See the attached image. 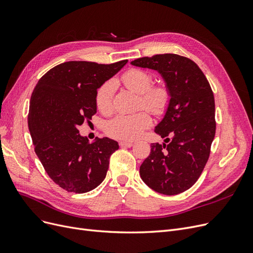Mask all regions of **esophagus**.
Here are the masks:
<instances>
[{"label":"esophagus","mask_w":253,"mask_h":253,"mask_svg":"<svg viewBox=\"0 0 253 253\" xmlns=\"http://www.w3.org/2000/svg\"><path fill=\"white\" fill-rule=\"evenodd\" d=\"M119 145L122 148H131V147H133V142H131V141H120Z\"/></svg>","instance_id":"34e87169"}]
</instances>
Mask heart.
I'll return each instance as SVG.
<instances>
[{
	"label": "heart",
	"instance_id": "heart-1",
	"mask_svg": "<svg viewBox=\"0 0 253 253\" xmlns=\"http://www.w3.org/2000/svg\"><path fill=\"white\" fill-rule=\"evenodd\" d=\"M121 82L129 90L139 95V104L155 115H163L171 101L170 89L166 84L151 86L153 75L139 68H132L122 75ZM115 84L112 81L103 83L96 94L98 110L109 114L113 110ZM151 117L147 112L135 114H118L105 124V132L115 138L134 140L151 126Z\"/></svg>",
	"mask_w": 253,
	"mask_h": 253
}]
</instances>
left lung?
<instances>
[{"label": "left lung", "mask_w": 253, "mask_h": 253, "mask_svg": "<svg viewBox=\"0 0 253 253\" xmlns=\"http://www.w3.org/2000/svg\"><path fill=\"white\" fill-rule=\"evenodd\" d=\"M131 64L157 71L171 93L169 108L155 127L166 143L151 144L140 166L141 179L158 193L185 192L201 176L215 136L210 84L194 61L175 53L143 57Z\"/></svg>", "instance_id": "8db88e82"}]
</instances>
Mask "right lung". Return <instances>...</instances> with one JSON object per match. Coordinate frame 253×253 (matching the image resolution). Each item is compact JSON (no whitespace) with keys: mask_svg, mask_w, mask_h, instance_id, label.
I'll return each instance as SVG.
<instances>
[{"mask_svg":"<svg viewBox=\"0 0 253 253\" xmlns=\"http://www.w3.org/2000/svg\"><path fill=\"white\" fill-rule=\"evenodd\" d=\"M127 62L68 61L38 81L30 98L28 128L45 171L67 192L85 193L103 181L118 142L104 137L89 143L77 128L97 112L96 94Z\"/></svg>","mask_w":253,"mask_h":253,"instance_id":"add662e5","label":"right lung"}]
</instances>
